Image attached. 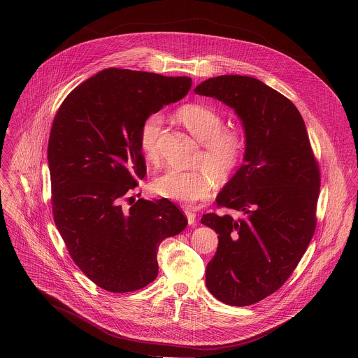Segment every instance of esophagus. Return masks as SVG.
Listing matches in <instances>:
<instances>
[{
  "mask_svg": "<svg viewBox=\"0 0 358 358\" xmlns=\"http://www.w3.org/2000/svg\"><path fill=\"white\" fill-rule=\"evenodd\" d=\"M185 215L187 217L189 224H194L196 223V213H194V210L192 208H186L185 209Z\"/></svg>",
  "mask_w": 358,
  "mask_h": 358,
  "instance_id": "34e87169",
  "label": "esophagus"
}]
</instances>
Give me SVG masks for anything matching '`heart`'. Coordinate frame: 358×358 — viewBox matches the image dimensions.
I'll list each match as a JSON object with an SVG mask.
<instances>
[{"mask_svg": "<svg viewBox=\"0 0 358 358\" xmlns=\"http://www.w3.org/2000/svg\"><path fill=\"white\" fill-rule=\"evenodd\" d=\"M175 115L203 143L200 161L208 169H168L154 180L153 190L172 201L192 204L209 196L213 185L212 176L219 183H224L233 176L245 153V136L237 128H223L222 114L200 103L185 104ZM161 132L162 117L158 113L143 118L138 131V142L141 152L150 162H157L159 158L158 139Z\"/></svg>", "mask_w": 358, "mask_h": 358, "instance_id": "b5f03b06", "label": "heart"}]
</instances>
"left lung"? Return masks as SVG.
<instances>
[{
  "label": "left lung",
  "instance_id": "left-lung-1",
  "mask_svg": "<svg viewBox=\"0 0 358 358\" xmlns=\"http://www.w3.org/2000/svg\"><path fill=\"white\" fill-rule=\"evenodd\" d=\"M234 108L245 132L244 164L216 197L234 219L206 213L216 254L206 266L209 292L230 306H250L275 292L306 252L315 230L320 169L305 121L288 98L248 76H219L196 87Z\"/></svg>",
  "mask_w": 358,
  "mask_h": 358
}]
</instances>
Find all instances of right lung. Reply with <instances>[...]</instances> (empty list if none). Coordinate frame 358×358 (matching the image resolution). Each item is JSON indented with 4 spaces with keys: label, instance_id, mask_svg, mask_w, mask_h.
<instances>
[{
    "label": "right lung",
    "instance_id": "right-lung-1",
    "mask_svg": "<svg viewBox=\"0 0 358 358\" xmlns=\"http://www.w3.org/2000/svg\"><path fill=\"white\" fill-rule=\"evenodd\" d=\"M190 88V77L110 67L73 90L55 115L48 142L53 220L74 263L108 292L154 281L161 241L187 226L166 199H141L129 208L122 201L146 176L138 142L143 118Z\"/></svg>",
    "mask_w": 358,
    "mask_h": 358
}]
</instances>
